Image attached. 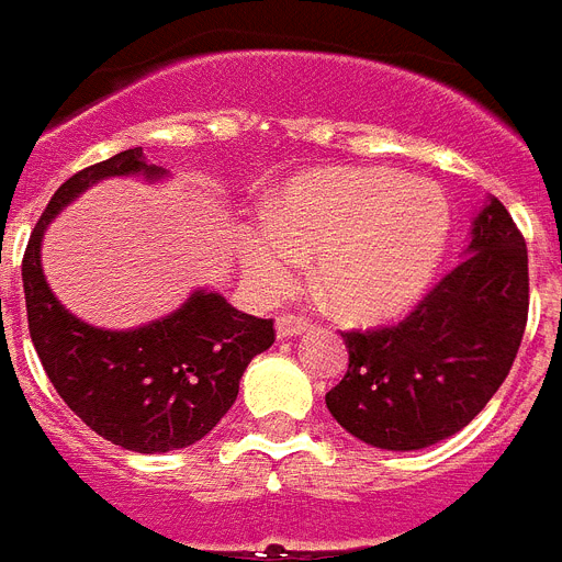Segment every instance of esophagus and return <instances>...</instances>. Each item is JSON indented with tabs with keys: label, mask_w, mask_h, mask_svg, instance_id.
I'll return each mask as SVG.
<instances>
[{
	"label": "esophagus",
	"mask_w": 562,
	"mask_h": 562,
	"mask_svg": "<svg viewBox=\"0 0 562 562\" xmlns=\"http://www.w3.org/2000/svg\"><path fill=\"white\" fill-rule=\"evenodd\" d=\"M305 328H308V319L300 317V314H282V317H277V334L280 337H296Z\"/></svg>",
	"instance_id": "1"
}]
</instances>
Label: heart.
I'll return each instance as SVG.
<instances>
[{"mask_svg":"<svg viewBox=\"0 0 562 562\" xmlns=\"http://www.w3.org/2000/svg\"><path fill=\"white\" fill-rule=\"evenodd\" d=\"M449 231V200L428 179L383 168L308 173L248 237L243 266L254 289L273 296L317 254L314 282L339 314L385 319L423 294Z\"/></svg>","mask_w":562,"mask_h":562,"instance_id":"heart-1","label":"heart"}]
</instances>
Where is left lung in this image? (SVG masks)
<instances>
[{"label":"left lung","instance_id":"8db88e82","mask_svg":"<svg viewBox=\"0 0 562 562\" xmlns=\"http://www.w3.org/2000/svg\"><path fill=\"white\" fill-rule=\"evenodd\" d=\"M469 248L400 323L342 331L348 371L325 405L362 442L412 451L446 440L512 371L529 319V251L503 202L480 211Z\"/></svg>","mask_w":562,"mask_h":562}]
</instances>
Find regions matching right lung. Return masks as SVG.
<instances>
[{"label":"right lung","instance_id":"add662e5","mask_svg":"<svg viewBox=\"0 0 562 562\" xmlns=\"http://www.w3.org/2000/svg\"><path fill=\"white\" fill-rule=\"evenodd\" d=\"M136 171L159 173L143 162V148L88 165L56 188L27 239L22 282L33 348L56 394L99 437L154 454L202 440L234 405L239 376L277 331L273 319L243 314L205 291L136 331H102L56 303L40 266L45 225L97 179Z\"/></svg>","mask_w":562,"mask_h":562}]
</instances>
